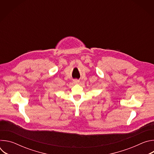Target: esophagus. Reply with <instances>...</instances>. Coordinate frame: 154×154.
I'll list each match as a JSON object with an SVG mask.
<instances>
[{"mask_svg": "<svg viewBox=\"0 0 154 154\" xmlns=\"http://www.w3.org/2000/svg\"><path fill=\"white\" fill-rule=\"evenodd\" d=\"M73 82H74V84H77V83H79V80H77V79H75V80H73Z\"/></svg>", "mask_w": 154, "mask_h": 154, "instance_id": "esophagus-1", "label": "esophagus"}]
</instances>
